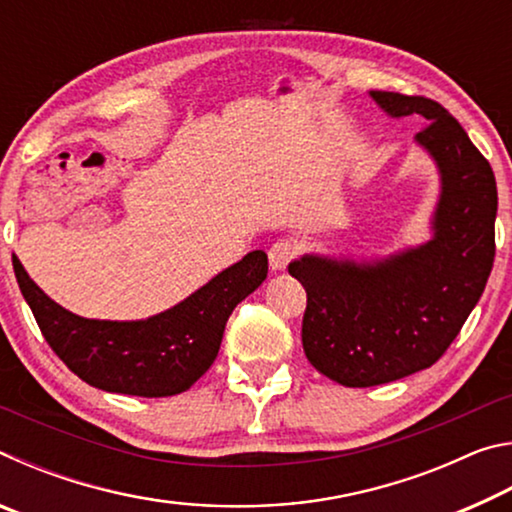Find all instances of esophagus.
<instances>
[{"instance_id":"esophagus-1","label":"esophagus","mask_w":512,"mask_h":512,"mask_svg":"<svg viewBox=\"0 0 512 512\" xmlns=\"http://www.w3.org/2000/svg\"><path fill=\"white\" fill-rule=\"evenodd\" d=\"M298 253H300V246L296 244V241L280 239V241H275L271 250H268V262H271L273 271H282V268H287L289 262L296 259Z\"/></svg>"}]
</instances>
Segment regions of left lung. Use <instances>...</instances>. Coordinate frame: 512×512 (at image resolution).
Listing matches in <instances>:
<instances>
[{"label":"left lung","instance_id":"8db88e82","mask_svg":"<svg viewBox=\"0 0 512 512\" xmlns=\"http://www.w3.org/2000/svg\"><path fill=\"white\" fill-rule=\"evenodd\" d=\"M391 117H418L415 135L443 176L436 237L377 264L307 255L289 273L307 291L302 348L336 384L368 388L431 368L461 332L495 262L497 183L463 126L424 97L372 92Z\"/></svg>","mask_w":512,"mask_h":512}]
</instances>
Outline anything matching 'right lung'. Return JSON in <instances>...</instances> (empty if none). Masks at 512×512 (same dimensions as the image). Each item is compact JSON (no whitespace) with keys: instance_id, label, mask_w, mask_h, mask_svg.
<instances>
[{"instance_id":"obj_1","label":"right lung","mask_w":512,"mask_h":512,"mask_svg":"<svg viewBox=\"0 0 512 512\" xmlns=\"http://www.w3.org/2000/svg\"><path fill=\"white\" fill-rule=\"evenodd\" d=\"M13 268L42 336L76 377L108 393L169 397L212 366L232 309L264 282L268 257L253 250L180 305L135 323L76 316L51 300L17 257Z\"/></svg>"}]
</instances>
